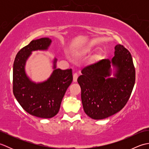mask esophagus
<instances>
[{"mask_svg": "<svg viewBox=\"0 0 149 149\" xmlns=\"http://www.w3.org/2000/svg\"><path fill=\"white\" fill-rule=\"evenodd\" d=\"M77 78H78V75L77 74H76V73H75V74L73 75V81H74V82H77Z\"/></svg>", "mask_w": 149, "mask_h": 149, "instance_id": "1", "label": "esophagus"}]
</instances>
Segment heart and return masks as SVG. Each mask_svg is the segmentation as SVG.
Returning a JSON list of instances; mask_svg holds the SVG:
<instances>
[{"label": "heart", "instance_id": "obj_1", "mask_svg": "<svg viewBox=\"0 0 149 149\" xmlns=\"http://www.w3.org/2000/svg\"><path fill=\"white\" fill-rule=\"evenodd\" d=\"M90 50L89 48H86V49L83 50V52H87V51H88V50Z\"/></svg>", "mask_w": 149, "mask_h": 149}]
</instances>
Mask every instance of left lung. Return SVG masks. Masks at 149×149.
Wrapping results in <instances>:
<instances>
[{
    "mask_svg": "<svg viewBox=\"0 0 149 149\" xmlns=\"http://www.w3.org/2000/svg\"><path fill=\"white\" fill-rule=\"evenodd\" d=\"M115 56L82 70L77 82L85 113L101 120L120 111L131 96L135 83V68L131 53L122 45L115 47ZM116 69L111 78V66Z\"/></svg>",
    "mask_w": 149,
    "mask_h": 149,
    "instance_id": "8db88e82",
    "label": "left lung"
}]
</instances>
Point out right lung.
Instances as JSON below:
<instances>
[{
    "instance_id": "1",
    "label": "right lung",
    "mask_w": 149,
    "mask_h": 149,
    "mask_svg": "<svg viewBox=\"0 0 149 149\" xmlns=\"http://www.w3.org/2000/svg\"><path fill=\"white\" fill-rule=\"evenodd\" d=\"M51 42L49 38L31 41L17 53L13 71V91L18 103L30 115L42 118H52L58 114L63 98L73 80L72 69L56 68V58L53 61L54 70L47 81L36 83L27 75L25 66L31 53L47 50Z\"/></svg>"
}]
</instances>
